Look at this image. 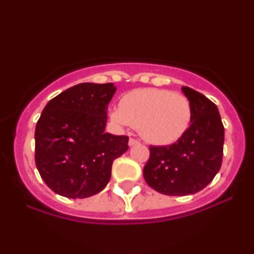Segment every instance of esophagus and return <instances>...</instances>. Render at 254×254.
I'll return each mask as SVG.
<instances>
[{
	"mask_svg": "<svg viewBox=\"0 0 254 254\" xmlns=\"http://www.w3.org/2000/svg\"><path fill=\"white\" fill-rule=\"evenodd\" d=\"M139 143V141H137L136 138H130L129 139V145L130 147H132V145H136V144H138Z\"/></svg>",
	"mask_w": 254,
	"mask_h": 254,
	"instance_id": "esophagus-1",
	"label": "esophagus"
}]
</instances>
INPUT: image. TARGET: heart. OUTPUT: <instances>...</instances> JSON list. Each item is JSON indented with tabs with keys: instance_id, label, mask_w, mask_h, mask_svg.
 I'll list each match as a JSON object with an SVG mask.
<instances>
[{
	"instance_id": "heart-1",
	"label": "heart",
	"mask_w": 254,
	"mask_h": 254,
	"mask_svg": "<svg viewBox=\"0 0 254 254\" xmlns=\"http://www.w3.org/2000/svg\"><path fill=\"white\" fill-rule=\"evenodd\" d=\"M111 118L138 127L149 143L167 145L185 135L192 122V105L185 95L168 89L142 88L125 94Z\"/></svg>"
}]
</instances>
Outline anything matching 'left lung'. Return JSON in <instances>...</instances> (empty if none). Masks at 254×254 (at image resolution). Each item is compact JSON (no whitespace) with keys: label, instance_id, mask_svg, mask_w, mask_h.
<instances>
[{"label":"left lung","instance_id":"8db88e82","mask_svg":"<svg viewBox=\"0 0 254 254\" xmlns=\"http://www.w3.org/2000/svg\"><path fill=\"white\" fill-rule=\"evenodd\" d=\"M182 90L192 105V122L176 143L150 145L143 177L150 188L167 196L203 190L222 165L224 127L217 106L190 87Z\"/></svg>","mask_w":254,"mask_h":254}]
</instances>
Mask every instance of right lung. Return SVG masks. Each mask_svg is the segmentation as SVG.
Here are the masks:
<instances>
[{"label":"right lung","mask_w":254,"mask_h":254,"mask_svg":"<svg viewBox=\"0 0 254 254\" xmlns=\"http://www.w3.org/2000/svg\"><path fill=\"white\" fill-rule=\"evenodd\" d=\"M113 83H78L44 107L36 127V165L52 191L87 198L110 182L113 160L129 149V137L105 132Z\"/></svg>","instance_id":"1"}]
</instances>
